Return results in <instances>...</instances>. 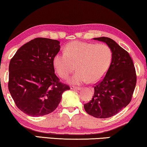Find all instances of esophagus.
<instances>
[{
    "label": "esophagus",
    "instance_id": "esophagus-1",
    "mask_svg": "<svg viewBox=\"0 0 147 147\" xmlns=\"http://www.w3.org/2000/svg\"><path fill=\"white\" fill-rule=\"evenodd\" d=\"M71 89L72 90H80V87H78V86H71Z\"/></svg>",
    "mask_w": 147,
    "mask_h": 147
}]
</instances>
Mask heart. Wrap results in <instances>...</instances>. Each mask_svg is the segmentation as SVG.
I'll return each mask as SVG.
<instances>
[{
	"label": "heart",
	"instance_id": "b5f03b06",
	"mask_svg": "<svg viewBox=\"0 0 147 147\" xmlns=\"http://www.w3.org/2000/svg\"><path fill=\"white\" fill-rule=\"evenodd\" d=\"M112 58V50L106 44L73 41L66 45L65 53L56 54L53 63L62 78H67L76 67L78 71L69 81L79 84L100 80L108 71Z\"/></svg>",
	"mask_w": 147,
	"mask_h": 147
}]
</instances>
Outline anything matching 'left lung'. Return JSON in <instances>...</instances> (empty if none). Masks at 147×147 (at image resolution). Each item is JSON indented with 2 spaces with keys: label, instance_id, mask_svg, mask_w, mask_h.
I'll return each mask as SVG.
<instances>
[{
  "label": "left lung",
  "instance_id": "obj_1",
  "mask_svg": "<svg viewBox=\"0 0 147 147\" xmlns=\"http://www.w3.org/2000/svg\"><path fill=\"white\" fill-rule=\"evenodd\" d=\"M110 47L112 62L100 81L95 84L91 100L84 105L88 115L106 119L117 114L131 102L136 82L133 61L129 53L108 37L94 38Z\"/></svg>",
  "mask_w": 147,
  "mask_h": 147
}]
</instances>
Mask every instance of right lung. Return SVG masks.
<instances>
[{"mask_svg": "<svg viewBox=\"0 0 147 147\" xmlns=\"http://www.w3.org/2000/svg\"><path fill=\"white\" fill-rule=\"evenodd\" d=\"M60 47L57 40L36 38L18 49L10 61L9 92L26 115L40 117L53 112L62 94L70 89L55 73L53 60Z\"/></svg>", "mask_w": 147, "mask_h": 147, "instance_id": "add662e5", "label": "right lung"}]
</instances>
